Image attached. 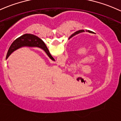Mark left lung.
Masks as SVG:
<instances>
[{"instance_id":"1","label":"left lung","mask_w":121,"mask_h":121,"mask_svg":"<svg viewBox=\"0 0 121 121\" xmlns=\"http://www.w3.org/2000/svg\"><path fill=\"white\" fill-rule=\"evenodd\" d=\"M84 32V30H81L77 31V32H75L74 33H73V34L72 35H71V36H70V38H69V39H70L71 37H73V36H75V35H76L78 34V33H81V32ZM88 32H89V33H93V32H92V31H90V30H88Z\"/></svg>"}]
</instances>
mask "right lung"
Masks as SVG:
<instances>
[{
    "mask_svg": "<svg viewBox=\"0 0 121 121\" xmlns=\"http://www.w3.org/2000/svg\"><path fill=\"white\" fill-rule=\"evenodd\" d=\"M24 46L37 47L41 48L47 53L51 59L54 60V59L50 54V52L43 41L39 38L37 36L31 34L24 35L14 41V42L11 44V46L9 48L7 56H6V59L8 58L10 54L14 51Z\"/></svg>",
    "mask_w": 121,
    "mask_h": 121,
    "instance_id": "1",
    "label": "right lung"
}]
</instances>
